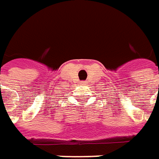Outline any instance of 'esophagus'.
<instances>
[{
	"label": "esophagus",
	"mask_w": 159,
	"mask_h": 159,
	"mask_svg": "<svg viewBox=\"0 0 159 159\" xmlns=\"http://www.w3.org/2000/svg\"><path fill=\"white\" fill-rule=\"evenodd\" d=\"M81 84H82V85H86L87 82H85V81H81Z\"/></svg>",
	"instance_id": "34e87169"
}]
</instances>
